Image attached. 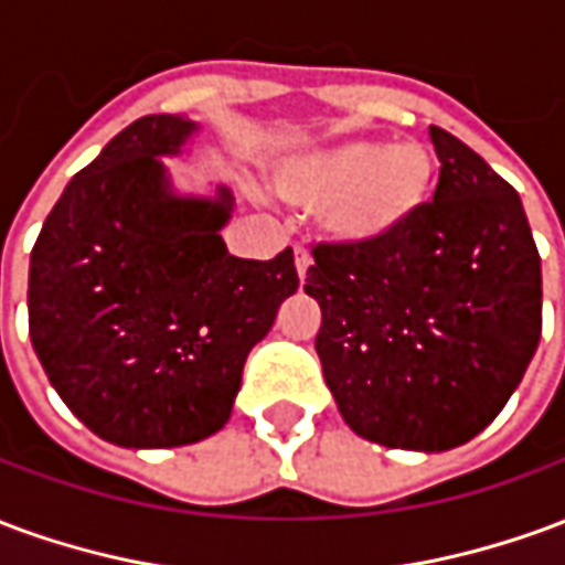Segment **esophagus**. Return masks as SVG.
<instances>
[{
	"instance_id": "obj_1",
	"label": "esophagus",
	"mask_w": 565,
	"mask_h": 565,
	"mask_svg": "<svg viewBox=\"0 0 565 565\" xmlns=\"http://www.w3.org/2000/svg\"><path fill=\"white\" fill-rule=\"evenodd\" d=\"M296 275H299V281H306V275L308 269H311V254H308L306 247H299L296 245Z\"/></svg>"
}]
</instances>
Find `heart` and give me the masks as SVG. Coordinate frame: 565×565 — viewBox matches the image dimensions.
Returning <instances> with one entry per match:
<instances>
[{
	"mask_svg": "<svg viewBox=\"0 0 565 565\" xmlns=\"http://www.w3.org/2000/svg\"><path fill=\"white\" fill-rule=\"evenodd\" d=\"M436 160L424 141L351 139L278 166L275 193L315 214L323 238L342 247H381L417 223L433 196Z\"/></svg>",
	"mask_w": 565,
	"mask_h": 565,
	"instance_id": "obj_1",
	"label": "heart"
}]
</instances>
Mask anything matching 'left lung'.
Masks as SVG:
<instances>
[{"instance_id": "left-lung-1", "label": "left lung", "mask_w": 565, "mask_h": 565, "mask_svg": "<svg viewBox=\"0 0 565 565\" xmlns=\"http://www.w3.org/2000/svg\"><path fill=\"white\" fill-rule=\"evenodd\" d=\"M438 186L381 247H315L306 294L344 424L384 448L466 445L505 408L542 339V259L518 190L429 127Z\"/></svg>"}]
</instances>
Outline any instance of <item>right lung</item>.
Wrapping results in <instances>:
<instances>
[{
  "instance_id": "right-lung-1",
  "label": "right lung",
  "mask_w": 565,
  "mask_h": 565,
  "mask_svg": "<svg viewBox=\"0 0 565 565\" xmlns=\"http://www.w3.org/2000/svg\"><path fill=\"white\" fill-rule=\"evenodd\" d=\"M199 132L148 115L56 199L30 257V335L81 424L120 448H178L233 415L250 348L299 275L294 250L238 259L221 230L233 190L178 193L166 160Z\"/></svg>"
}]
</instances>
